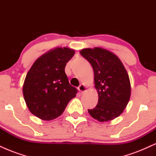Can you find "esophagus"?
Here are the masks:
<instances>
[{"mask_svg":"<svg viewBox=\"0 0 156 156\" xmlns=\"http://www.w3.org/2000/svg\"><path fill=\"white\" fill-rule=\"evenodd\" d=\"M78 90L80 91V92L81 93V94H83V93H84L86 92V91L87 90V87H86V86L83 83L80 84L79 87H78Z\"/></svg>","mask_w":156,"mask_h":156,"instance_id":"esophagus-1","label":"esophagus"}]
</instances>
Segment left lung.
<instances>
[{
    "instance_id": "left-lung-1",
    "label": "left lung",
    "mask_w": 156,
    "mask_h": 156,
    "mask_svg": "<svg viewBox=\"0 0 156 156\" xmlns=\"http://www.w3.org/2000/svg\"><path fill=\"white\" fill-rule=\"evenodd\" d=\"M80 53L92 65L98 93V104L89 109V114L101 122L115 119L130 100L131 88L126 69L117 55L103 48H85Z\"/></svg>"
}]
</instances>
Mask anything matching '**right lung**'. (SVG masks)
Segmentation results:
<instances>
[{"mask_svg": "<svg viewBox=\"0 0 156 156\" xmlns=\"http://www.w3.org/2000/svg\"><path fill=\"white\" fill-rule=\"evenodd\" d=\"M75 54L68 48H55L35 61L27 73L23 96L31 114L43 120L59 117L78 90L69 83L64 68Z\"/></svg>", "mask_w": 156, "mask_h": 156, "instance_id": "add662e5", "label": "right lung"}]
</instances>
